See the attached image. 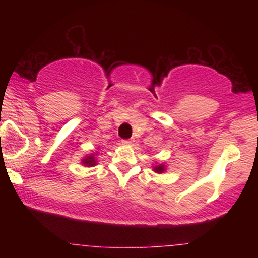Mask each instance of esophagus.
<instances>
[{
  "label": "esophagus",
  "mask_w": 258,
  "mask_h": 258,
  "mask_svg": "<svg viewBox=\"0 0 258 258\" xmlns=\"http://www.w3.org/2000/svg\"><path fill=\"white\" fill-rule=\"evenodd\" d=\"M122 144L130 146V144H132V139H122Z\"/></svg>",
  "instance_id": "34e87169"
}]
</instances>
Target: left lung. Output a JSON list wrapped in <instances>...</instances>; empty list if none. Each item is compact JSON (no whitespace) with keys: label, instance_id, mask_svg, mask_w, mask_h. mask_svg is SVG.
<instances>
[{"label":"left lung","instance_id":"1","mask_svg":"<svg viewBox=\"0 0 258 258\" xmlns=\"http://www.w3.org/2000/svg\"><path fill=\"white\" fill-rule=\"evenodd\" d=\"M165 170H166V167H165V165H162V164H160V165H158V166L154 167V171H155L156 173H162Z\"/></svg>","mask_w":258,"mask_h":258}]
</instances>
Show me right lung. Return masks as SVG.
I'll list each match as a JSON object with an SVG mask.
<instances>
[{"label":"right lung","mask_w":258,"mask_h":258,"mask_svg":"<svg viewBox=\"0 0 258 258\" xmlns=\"http://www.w3.org/2000/svg\"><path fill=\"white\" fill-rule=\"evenodd\" d=\"M82 164H84L85 166H88V167L94 166V165L97 164V161H96V158H94L93 154H92V155L86 156V158L82 159Z\"/></svg>","instance_id":"right-lung-1"}]
</instances>
